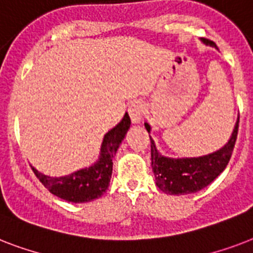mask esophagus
Instances as JSON below:
<instances>
[{
	"label": "esophagus",
	"instance_id": "obj_1",
	"mask_svg": "<svg viewBox=\"0 0 253 253\" xmlns=\"http://www.w3.org/2000/svg\"><path fill=\"white\" fill-rule=\"evenodd\" d=\"M142 111L143 105L140 101H132L128 106V114L132 121V123H140L142 121Z\"/></svg>",
	"mask_w": 253,
	"mask_h": 253
}]
</instances>
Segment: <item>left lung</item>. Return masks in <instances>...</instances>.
Listing matches in <instances>:
<instances>
[{"label":"left lung","instance_id":"8db88e82","mask_svg":"<svg viewBox=\"0 0 253 253\" xmlns=\"http://www.w3.org/2000/svg\"><path fill=\"white\" fill-rule=\"evenodd\" d=\"M201 42L204 44L216 48L215 43L209 39L201 38ZM144 126L150 134V123L144 122ZM238 128H239V114L228 142L223 147H220L219 150L197 158H169L160 154L154 139L150 135L151 166L154 170L156 185L160 188V190L167 194L180 196V194L200 192L201 189L211 184L223 172L230 162L232 151L235 147Z\"/></svg>","mask_w":253,"mask_h":253}]
</instances>
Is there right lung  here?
<instances>
[{"instance_id":"obj_1","label":"right lung","mask_w":253,"mask_h":253,"mask_svg":"<svg viewBox=\"0 0 253 253\" xmlns=\"http://www.w3.org/2000/svg\"><path fill=\"white\" fill-rule=\"evenodd\" d=\"M130 125L131 119L126 113L122 121L105 134L98 160L87 168L79 169L71 174L60 177L47 176L37 168H31L39 181L53 196L73 204L90 202L106 192L113 173V159L126 136Z\"/></svg>"}]
</instances>
